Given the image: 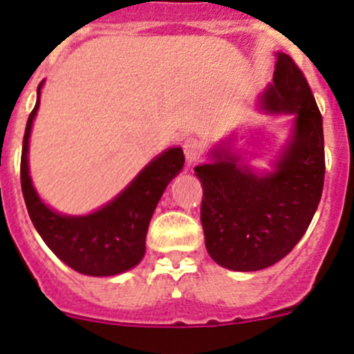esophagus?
Segmentation results:
<instances>
[{"mask_svg":"<svg viewBox=\"0 0 354 354\" xmlns=\"http://www.w3.org/2000/svg\"><path fill=\"white\" fill-rule=\"evenodd\" d=\"M203 151H205V145H203L199 139L191 138L184 142V153L187 162H196V160H199Z\"/></svg>","mask_w":354,"mask_h":354,"instance_id":"obj_1","label":"esophagus"}]
</instances>
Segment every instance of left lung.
Returning a JSON list of instances; mask_svg holds the SVG:
<instances>
[{"mask_svg": "<svg viewBox=\"0 0 354 354\" xmlns=\"http://www.w3.org/2000/svg\"><path fill=\"white\" fill-rule=\"evenodd\" d=\"M263 108L295 113V138L277 170L258 177L236 158L196 167L203 185L201 225L208 254L230 270L267 268L291 253L313 218L325 177L322 113L295 59L279 53Z\"/></svg>", "mask_w": 354, "mask_h": 354, "instance_id": "obj_1", "label": "left lung"}]
</instances>
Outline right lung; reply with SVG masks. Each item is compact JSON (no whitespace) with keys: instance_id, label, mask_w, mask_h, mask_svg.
Returning a JSON list of instances; mask_svg holds the SVG:
<instances>
[{"instance_id":"add662e5","label":"right lung","mask_w":354,"mask_h":354,"mask_svg":"<svg viewBox=\"0 0 354 354\" xmlns=\"http://www.w3.org/2000/svg\"><path fill=\"white\" fill-rule=\"evenodd\" d=\"M37 103L26 125L20 160V184L34 227L51 251L73 270L94 277L117 275L136 267L146 251L149 220L169 182L180 172L184 153L172 148L153 160L110 205L87 216H63L48 208L34 191L27 167V148Z\"/></svg>"}]
</instances>
